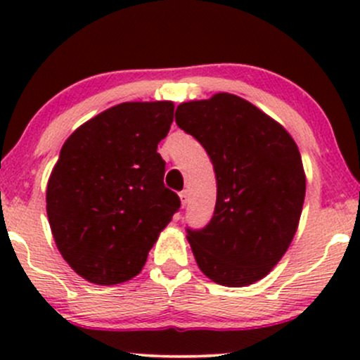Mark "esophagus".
<instances>
[{
    "instance_id": "34e87169",
    "label": "esophagus",
    "mask_w": 360,
    "mask_h": 360,
    "mask_svg": "<svg viewBox=\"0 0 360 360\" xmlns=\"http://www.w3.org/2000/svg\"><path fill=\"white\" fill-rule=\"evenodd\" d=\"M179 198H181V205H186V201H188V191H181L179 193Z\"/></svg>"
}]
</instances>
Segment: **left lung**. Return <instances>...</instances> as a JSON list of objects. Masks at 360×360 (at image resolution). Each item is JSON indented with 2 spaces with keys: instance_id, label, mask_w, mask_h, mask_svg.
I'll return each instance as SVG.
<instances>
[{
  "instance_id": "left-lung-1",
  "label": "left lung",
  "mask_w": 360,
  "mask_h": 360,
  "mask_svg": "<svg viewBox=\"0 0 360 360\" xmlns=\"http://www.w3.org/2000/svg\"><path fill=\"white\" fill-rule=\"evenodd\" d=\"M176 123L212 159L217 205L203 229H186L200 269L221 286L269 274L295 237L304 201L298 146L242 98L218 93L177 106Z\"/></svg>"
}]
</instances>
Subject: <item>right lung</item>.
Segmentation results:
<instances>
[{
  "label": "right lung",
  "instance_id": "add662e5",
  "mask_svg": "<svg viewBox=\"0 0 360 360\" xmlns=\"http://www.w3.org/2000/svg\"><path fill=\"white\" fill-rule=\"evenodd\" d=\"M171 101L122 103L65 140L47 184V214L62 257L94 284L125 283L142 271L181 200L164 186L157 143Z\"/></svg>",
  "mask_w": 360,
  "mask_h": 360
}]
</instances>
